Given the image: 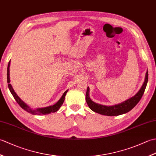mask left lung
<instances>
[{
  "instance_id": "8db88e82",
  "label": "left lung",
  "mask_w": 156,
  "mask_h": 156,
  "mask_svg": "<svg viewBox=\"0 0 156 156\" xmlns=\"http://www.w3.org/2000/svg\"><path fill=\"white\" fill-rule=\"evenodd\" d=\"M148 81V72L147 71L145 74V81L141 89L133 97L128 99L122 103L116 105L114 106H105L97 103H95L90 100L89 98V88L88 87L86 94V101L87 104L92 111L97 112L101 115H107V116H118L122 114H125L126 112L130 111L132 108H134L138 103L143 96L145 88H146L147 83Z\"/></svg>"
}]
</instances>
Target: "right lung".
Here are the masks:
<instances>
[{
  "mask_svg": "<svg viewBox=\"0 0 156 156\" xmlns=\"http://www.w3.org/2000/svg\"><path fill=\"white\" fill-rule=\"evenodd\" d=\"M9 66H10V62H9L8 64V68H7V83H8V87L10 91H11L12 95L13 96V97L15 99V101L19 105L20 107H21L22 108L24 109L25 111L27 112H29L32 115H46V114H49L51 113V112H56L57 111L59 110V108L61 107V106L62 104L64 103V99H65V96L67 93L68 90L65 91V92L63 94L62 97L57 102V103H55L54 105L52 106H49V107H45V108H37V109H31V108H29L28 107V105H26L24 102L21 101V99L20 98L17 94L15 93V92L13 90V88L12 87L11 84H10V78H9Z\"/></svg>",
  "mask_w": 156,
  "mask_h": 156,
  "instance_id": "add662e5",
  "label": "right lung"
}]
</instances>
